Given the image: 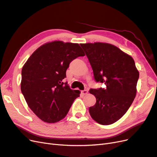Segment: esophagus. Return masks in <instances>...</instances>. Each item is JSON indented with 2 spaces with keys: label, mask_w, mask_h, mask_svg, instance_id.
Wrapping results in <instances>:
<instances>
[{
  "label": "esophagus",
  "mask_w": 157,
  "mask_h": 157,
  "mask_svg": "<svg viewBox=\"0 0 157 157\" xmlns=\"http://www.w3.org/2000/svg\"><path fill=\"white\" fill-rule=\"evenodd\" d=\"M88 93V92L87 90H82V94L83 95H86Z\"/></svg>",
  "instance_id": "34e87169"
}]
</instances>
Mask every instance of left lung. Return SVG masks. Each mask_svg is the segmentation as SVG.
<instances>
[{
    "mask_svg": "<svg viewBox=\"0 0 157 157\" xmlns=\"http://www.w3.org/2000/svg\"><path fill=\"white\" fill-rule=\"evenodd\" d=\"M93 70L97 82L105 88L90 89L96 98L90 107L93 119L102 125L113 124L124 115L136 95L139 78L134 60L117 46L102 42L80 44Z\"/></svg>",
    "mask_w": 157,
    "mask_h": 157,
    "instance_id": "obj_1",
    "label": "left lung"
}]
</instances>
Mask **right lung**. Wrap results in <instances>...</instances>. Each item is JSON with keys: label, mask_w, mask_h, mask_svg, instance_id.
<instances>
[{"label": "right lung", "mask_w": 157, "mask_h": 157, "mask_svg": "<svg viewBox=\"0 0 157 157\" xmlns=\"http://www.w3.org/2000/svg\"><path fill=\"white\" fill-rule=\"evenodd\" d=\"M85 56L78 44L54 41L40 46L21 70V90L28 106L42 121L55 123L67 115L79 90L63 82L70 63Z\"/></svg>", "instance_id": "1"}]
</instances>
